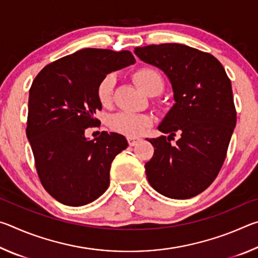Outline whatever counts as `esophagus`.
Here are the masks:
<instances>
[{"instance_id": "1", "label": "esophagus", "mask_w": 258, "mask_h": 258, "mask_svg": "<svg viewBox=\"0 0 258 258\" xmlns=\"http://www.w3.org/2000/svg\"><path fill=\"white\" fill-rule=\"evenodd\" d=\"M139 141H140L139 138H127V142H128V145L131 147H133V146L137 145Z\"/></svg>"}]
</instances>
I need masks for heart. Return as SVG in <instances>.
<instances>
[{"label": "heart", "mask_w": 258, "mask_h": 258, "mask_svg": "<svg viewBox=\"0 0 258 258\" xmlns=\"http://www.w3.org/2000/svg\"><path fill=\"white\" fill-rule=\"evenodd\" d=\"M133 78L143 92L148 95H157L163 92L164 80L160 73L152 67H142L133 74ZM115 74H107L99 81L95 95L102 107H110L113 101V93L116 87ZM152 123L150 116L145 113L118 112L112 115L108 120V125L113 132L126 135L128 138L138 137Z\"/></svg>", "instance_id": "1"}]
</instances>
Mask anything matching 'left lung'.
Listing matches in <instances>:
<instances>
[{
  "instance_id": "left-lung-1",
  "label": "left lung",
  "mask_w": 258,
  "mask_h": 258,
  "mask_svg": "<svg viewBox=\"0 0 258 258\" xmlns=\"http://www.w3.org/2000/svg\"><path fill=\"white\" fill-rule=\"evenodd\" d=\"M134 53L168 76L175 100L158 126L168 137L148 140L155 149L145 165L148 181L165 197H195L220 173L237 123L230 78L215 56L187 45H148Z\"/></svg>"
}]
</instances>
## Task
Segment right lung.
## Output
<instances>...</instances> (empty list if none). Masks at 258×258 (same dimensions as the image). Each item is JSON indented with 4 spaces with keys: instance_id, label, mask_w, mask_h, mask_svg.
I'll use <instances>...</instances> for the list:
<instances>
[{
    "instance_id": "right-lung-1",
    "label": "right lung",
    "mask_w": 258,
    "mask_h": 258,
    "mask_svg": "<svg viewBox=\"0 0 258 258\" xmlns=\"http://www.w3.org/2000/svg\"><path fill=\"white\" fill-rule=\"evenodd\" d=\"M134 62L130 51L87 47L49 63L35 77L26 134L42 185L59 203L83 206L108 189L112 160L127 141L113 132L94 140L84 133L100 124L94 117L102 108L95 95L99 81Z\"/></svg>"
}]
</instances>
